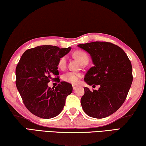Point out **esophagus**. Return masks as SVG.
Wrapping results in <instances>:
<instances>
[{
	"instance_id": "1",
	"label": "esophagus",
	"mask_w": 146,
	"mask_h": 146,
	"mask_svg": "<svg viewBox=\"0 0 146 146\" xmlns=\"http://www.w3.org/2000/svg\"><path fill=\"white\" fill-rule=\"evenodd\" d=\"M72 86H73V90H75V89L78 87V85H76V84H72Z\"/></svg>"
}]
</instances>
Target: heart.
Masks as SVG:
<instances>
[{"mask_svg":"<svg viewBox=\"0 0 146 146\" xmlns=\"http://www.w3.org/2000/svg\"><path fill=\"white\" fill-rule=\"evenodd\" d=\"M74 56L83 64L84 62H88L89 56L87 53L83 50H76L74 53ZM66 61L67 58L66 56H63L59 59L58 62V66L59 68L64 69L66 66ZM80 77V74L78 73L73 72V71H69V72L64 74L62 76V78L64 81L69 83L76 84L78 82L79 78Z\"/></svg>","mask_w":146,"mask_h":146,"instance_id":"heart-1","label":"heart"}]
</instances>
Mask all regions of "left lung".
Masks as SVG:
<instances>
[{"mask_svg": "<svg viewBox=\"0 0 146 146\" xmlns=\"http://www.w3.org/2000/svg\"><path fill=\"white\" fill-rule=\"evenodd\" d=\"M78 46L90 54L94 64L84 80L90 86H100L98 90L84 88L80 100L84 111L93 118L107 117L127 97L133 82L131 63L122 48L111 42H93Z\"/></svg>", "mask_w": 146, "mask_h": 146, "instance_id": "1", "label": "left lung"}]
</instances>
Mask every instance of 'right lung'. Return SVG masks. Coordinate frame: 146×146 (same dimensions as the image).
<instances>
[{
    "instance_id": "obj_1",
    "label": "right lung",
    "mask_w": 146,
    "mask_h": 146,
    "mask_svg": "<svg viewBox=\"0 0 146 146\" xmlns=\"http://www.w3.org/2000/svg\"><path fill=\"white\" fill-rule=\"evenodd\" d=\"M70 50L71 48L40 46L22 55L16 67V86L24 104L33 115L51 118L62 111L66 97L72 93V85L63 81L51 88L48 83L51 79L60 82L58 62Z\"/></svg>"
}]
</instances>
